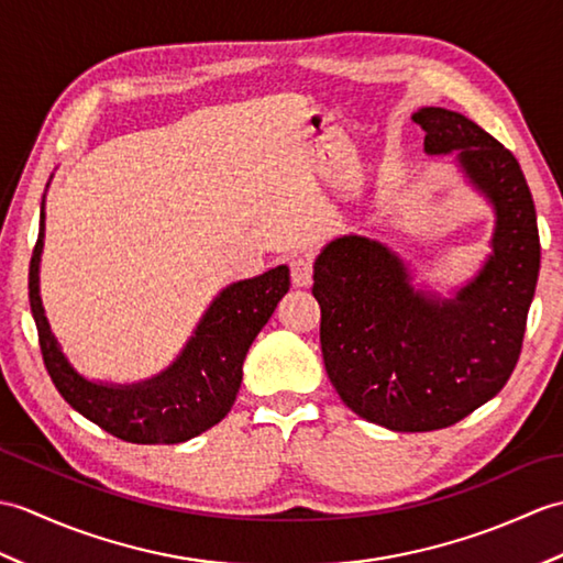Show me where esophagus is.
I'll use <instances>...</instances> for the list:
<instances>
[{"instance_id":"1","label":"esophagus","mask_w":563,"mask_h":563,"mask_svg":"<svg viewBox=\"0 0 563 563\" xmlns=\"http://www.w3.org/2000/svg\"><path fill=\"white\" fill-rule=\"evenodd\" d=\"M312 275H314L312 261L305 256L290 258V278L297 288H309V285H312Z\"/></svg>"}]
</instances>
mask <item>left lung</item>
<instances>
[{"instance_id":"left-lung-1","label":"left lung","mask_w":563,"mask_h":563,"mask_svg":"<svg viewBox=\"0 0 563 563\" xmlns=\"http://www.w3.org/2000/svg\"><path fill=\"white\" fill-rule=\"evenodd\" d=\"M428 154L457 164L494 206V254L452 300L413 290L385 244L339 236L317 256L321 353L339 397L369 423L426 433L462 421L504 389L522 349L540 275L532 194L512 152L462 113L416 111Z\"/></svg>"}]
</instances>
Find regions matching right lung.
<instances>
[{
	"label": "right lung",
	"instance_id": "add662e5",
	"mask_svg": "<svg viewBox=\"0 0 563 563\" xmlns=\"http://www.w3.org/2000/svg\"><path fill=\"white\" fill-rule=\"evenodd\" d=\"M43 236L45 212L31 256L29 300L45 369L71 409L106 433L137 445H174L220 423L242 385L249 345L290 290L288 266L227 285L202 314L181 355L157 377L137 385H103L81 377L69 365L47 324L38 288Z\"/></svg>",
	"mask_w": 563,
	"mask_h": 563
}]
</instances>
